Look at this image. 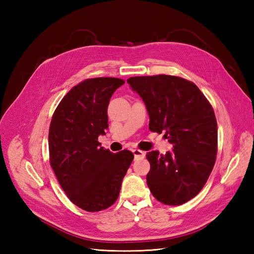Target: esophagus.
Segmentation results:
<instances>
[{"mask_svg": "<svg viewBox=\"0 0 254 254\" xmlns=\"http://www.w3.org/2000/svg\"><path fill=\"white\" fill-rule=\"evenodd\" d=\"M132 152H133V155H134V158H135V159L144 158V156H145V153H144L142 150H140V149H133Z\"/></svg>", "mask_w": 254, "mask_h": 254, "instance_id": "1", "label": "esophagus"}]
</instances>
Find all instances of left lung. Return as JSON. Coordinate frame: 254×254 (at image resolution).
Returning <instances> with one entry per match:
<instances>
[{
    "label": "left lung",
    "mask_w": 254,
    "mask_h": 254,
    "mask_svg": "<svg viewBox=\"0 0 254 254\" xmlns=\"http://www.w3.org/2000/svg\"><path fill=\"white\" fill-rule=\"evenodd\" d=\"M127 82L145 103L150 131L165 132L174 147L166 155L146 153L151 194L163 204L186 203L202 190L216 161L213 107L194 82L179 76H135Z\"/></svg>",
    "instance_id": "left-lung-1"
}]
</instances>
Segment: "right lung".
Instances as JSON below:
<instances>
[{
  "mask_svg": "<svg viewBox=\"0 0 254 254\" xmlns=\"http://www.w3.org/2000/svg\"><path fill=\"white\" fill-rule=\"evenodd\" d=\"M124 83L115 77L84 79L67 92L52 117L50 164L68 199L87 212L117 201L134 158L127 149L112 153L98 142L108 128L110 98Z\"/></svg>",
  "mask_w": 254,
  "mask_h": 254,
  "instance_id": "add662e5",
  "label": "right lung"
}]
</instances>
